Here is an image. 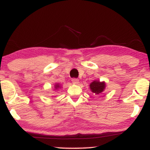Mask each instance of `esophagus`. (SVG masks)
I'll use <instances>...</instances> for the list:
<instances>
[{
  "instance_id": "esophagus-1",
  "label": "esophagus",
  "mask_w": 150,
  "mask_h": 150,
  "mask_svg": "<svg viewBox=\"0 0 150 150\" xmlns=\"http://www.w3.org/2000/svg\"><path fill=\"white\" fill-rule=\"evenodd\" d=\"M72 82H73V84H77L79 83V79L76 78L72 79Z\"/></svg>"
}]
</instances>
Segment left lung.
I'll use <instances>...</instances> for the list:
<instances>
[{
	"label": "left lung",
	"instance_id": "1",
	"mask_svg": "<svg viewBox=\"0 0 150 150\" xmlns=\"http://www.w3.org/2000/svg\"><path fill=\"white\" fill-rule=\"evenodd\" d=\"M90 90L94 95L101 94L106 88V83L105 81H100L99 80H94L89 85Z\"/></svg>",
	"mask_w": 150,
	"mask_h": 150
}]
</instances>
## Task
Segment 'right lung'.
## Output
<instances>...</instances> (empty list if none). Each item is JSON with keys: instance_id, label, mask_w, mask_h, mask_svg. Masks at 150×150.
I'll return each mask as SVG.
<instances>
[{"instance_id": "obj_1", "label": "right lung", "mask_w": 150, "mask_h": 150, "mask_svg": "<svg viewBox=\"0 0 150 150\" xmlns=\"http://www.w3.org/2000/svg\"><path fill=\"white\" fill-rule=\"evenodd\" d=\"M54 90H56V91H57L58 89H59V88H62L61 84H59V83H56V84H54Z\"/></svg>"}]
</instances>
